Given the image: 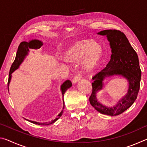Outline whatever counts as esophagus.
I'll list each match as a JSON object with an SVG mask.
<instances>
[{"label": "esophagus", "mask_w": 147, "mask_h": 147, "mask_svg": "<svg viewBox=\"0 0 147 147\" xmlns=\"http://www.w3.org/2000/svg\"><path fill=\"white\" fill-rule=\"evenodd\" d=\"M81 78H82V75H81V74H77L76 76H74V78H73V82L74 84L78 82V81L80 80Z\"/></svg>", "instance_id": "obj_1"}]
</instances>
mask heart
<instances>
[{"instance_id": "heart-1", "label": "heart", "mask_w": 147, "mask_h": 147, "mask_svg": "<svg viewBox=\"0 0 147 147\" xmlns=\"http://www.w3.org/2000/svg\"><path fill=\"white\" fill-rule=\"evenodd\" d=\"M103 47L96 41L88 39L78 41L67 50L63 55L65 60L76 62L81 60L82 65L87 70L95 67L103 55Z\"/></svg>"}]
</instances>
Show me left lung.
<instances>
[{
  "label": "left lung",
  "instance_id": "obj_1",
  "mask_svg": "<svg viewBox=\"0 0 147 147\" xmlns=\"http://www.w3.org/2000/svg\"><path fill=\"white\" fill-rule=\"evenodd\" d=\"M106 36L111 48V59L106 67L93 77V91L89 102L99 113L115 116L123 113L136 101L140 88L141 71L138 54L131 46L124 33L117 30H105L97 33ZM113 76H120L128 81L127 93L112 107L102 104L96 95L103 88L104 79Z\"/></svg>",
  "mask_w": 147,
  "mask_h": 147
}]
</instances>
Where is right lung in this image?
<instances>
[{"mask_svg":"<svg viewBox=\"0 0 147 147\" xmlns=\"http://www.w3.org/2000/svg\"><path fill=\"white\" fill-rule=\"evenodd\" d=\"M43 43L41 41H39L38 39H32V40L29 41L28 42L26 41H23L20 43L19 46L18 47V49H17V52L16 54V59L13 61V63H12L10 70H9V78H8V89L9 90V84L10 83L11 79V74L13 73V72L17 70V69L19 68L20 65H21V63L24 61V59L26 58V57L30 53V49H40L41 47L43 45ZM72 86V83L70 80H66L64 82L61 84L60 90L61 91L62 94V97H63V108H62V110L59 112V113L57 115L55 118L52 119L51 121H45L43 122V123H39V122H36V121H33L28 120V119H25L29 122H30L32 123L38 124V125H49V124H51L58 120V119L60 118V117L62 115V113H63V109L65 108V103L63 100V94L69 88H70Z\"/></svg>","mask_w":147,"mask_h":147,"instance_id":"obj_1","label":"right lung"}]
</instances>
